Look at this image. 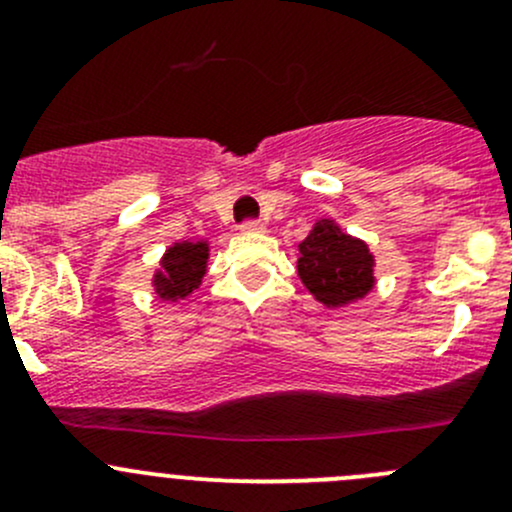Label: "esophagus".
<instances>
[{"label": "esophagus", "mask_w": 512, "mask_h": 512, "mask_svg": "<svg viewBox=\"0 0 512 512\" xmlns=\"http://www.w3.org/2000/svg\"><path fill=\"white\" fill-rule=\"evenodd\" d=\"M242 232H262L265 230V225L260 223V220H245V223L240 225Z\"/></svg>", "instance_id": "1"}]
</instances>
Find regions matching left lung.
Listing matches in <instances>:
<instances>
[{"label": "left lung", "instance_id": "left-lung-1", "mask_svg": "<svg viewBox=\"0 0 512 512\" xmlns=\"http://www.w3.org/2000/svg\"><path fill=\"white\" fill-rule=\"evenodd\" d=\"M297 272L304 287L327 307L356 302L374 287V257L369 247L322 220L299 245Z\"/></svg>", "mask_w": 512, "mask_h": 512}]
</instances>
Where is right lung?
Wrapping results in <instances>:
<instances>
[{"label":"right lung","mask_w":512,"mask_h":512,"mask_svg":"<svg viewBox=\"0 0 512 512\" xmlns=\"http://www.w3.org/2000/svg\"><path fill=\"white\" fill-rule=\"evenodd\" d=\"M208 262V242H175L163 257V270L156 275L160 299H185L203 282Z\"/></svg>","instance_id":"add662e5"}]
</instances>
